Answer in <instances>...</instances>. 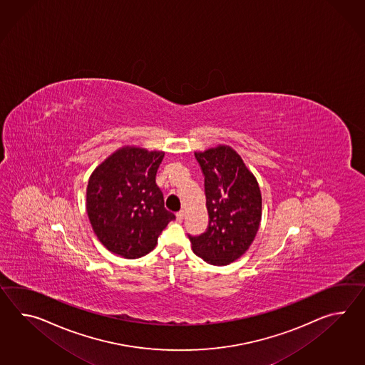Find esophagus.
<instances>
[{
    "instance_id": "1",
    "label": "esophagus",
    "mask_w": 365,
    "mask_h": 365,
    "mask_svg": "<svg viewBox=\"0 0 365 365\" xmlns=\"http://www.w3.org/2000/svg\"><path fill=\"white\" fill-rule=\"evenodd\" d=\"M183 217H185V211H183V210H180L178 214H177V220H178V222H182V220H183Z\"/></svg>"
}]
</instances>
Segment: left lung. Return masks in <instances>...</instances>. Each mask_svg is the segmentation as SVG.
<instances>
[{"label": "left lung", "instance_id": "1", "mask_svg": "<svg viewBox=\"0 0 365 365\" xmlns=\"http://www.w3.org/2000/svg\"><path fill=\"white\" fill-rule=\"evenodd\" d=\"M205 174L207 231L191 237L196 256L224 267L240 258L257 235L262 216V197L257 179L240 154L228 145L195 151Z\"/></svg>", "mask_w": 365, "mask_h": 365}]
</instances>
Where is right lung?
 I'll return each mask as SVG.
<instances>
[{"mask_svg":"<svg viewBox=\"0 0 365 365\" xmlns=\"http://www.w3.org/2000/svg\"><path fill=\"white\" fill-rule=\"evenodd\" d=\"M165 151L126 145L92 171L86 210L92 230L106 248L138 258L155 248L160 232L175 215L165 208L155 174Z\"/></svg>","mask_w":365,"mask_h":365,"instance_id":"obj_1","label":"right lung"}]
</instances>
